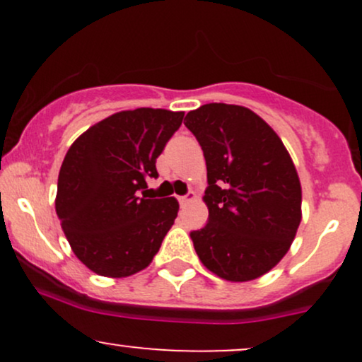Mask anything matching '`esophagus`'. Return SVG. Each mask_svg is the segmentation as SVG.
Masks as SVG:
<instances>
[{
  "label": "esophagus",
  "mask_w": 362,
  "mask_h": 362,
  "mask_svg": "<svg viewBox=\"0 0 362 362\" xmlns=\"http://www.w3.org/2000/svg\"><path fill=\"white\" fill-rule=\"evenodd\" d=\"M194 199H195V194L189 192L187 195H182V197H178V202H180V206H185V204H189L190 201H194Z\"/></svg>",
  "instance_id": "1"
}]
</instances>
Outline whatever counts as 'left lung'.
I'll list each match as a JSON object with an SVG mask.
<instances>
[{
  "instance_id": "left-lung-1",
  "label": "left lung",
  "mask_w": 362,
  "mask_h": 362,
  "mask_svg": "<svg viewBox=\"0 0 362 362\" xmlns=\"http://www.w3.org/2000/svg\"><path fill=\"white\" fill-rule=\"evenodd\" d=\"M184 124L204 151L209 219L190 238L221 279L253 281L279 264L301 223V184L274 129L247 107L206 103Z\"/></svg>"
}]
</instances>
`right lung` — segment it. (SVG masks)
<instances>
[{"label":"right lung","instance_id":"1","mask_svg":"<svg viewBox=\"0 0 362 362\" xmlns=\"http://www.w3.org/2000/svg\"><path fill=\"white\" fill-rule=\"evenodd\" d=\"M182 119L184 112L165 109L117 112L66 153L56 213L74 255L98 276L146 269L175 221L177 199H151L144 189L149 177H158L156 158Z\"/></svg>","mask_w":362,"mask_h":362}]
</instances>
